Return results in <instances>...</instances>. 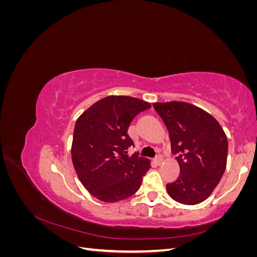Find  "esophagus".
Masks as SVG:
<instances>
[{
	"instance_id": "34e87169",
	"label": "esophagus",
	"mask_w": 257,
	"mask_h": 257,
	"mask_svg": "<svg viewBox=\"0 0 257 257\" xmlns=\"http://www.w3.org/2000/svg\"><path fill=\"white\" fill-rule=\"evenodd\" d=\"M162 162H163V158L161 155H157V157H155V163H157L158 165H161Z\"/></svg>"
}]
</instances>
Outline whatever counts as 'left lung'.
I'll list each match as a JSON object with an SVG mask.
<instances>
[{"instance_id": "left-lung-1", "label": "left lung", "mask_w": 257, "mask_h": 257, "mask_svg": "<svg viewBox=\"0 0 257 257\" xmlns=\"http://www.w3.org/2000/svg\"><path fill=\"white\" fill-rule=\"evenodd\" d=\"M168 130L180 176L166 185L169 196L183 205L209 197L226 168L228 143L211 114L185 102L154 103Z\"/></svg>"}]
</instances>
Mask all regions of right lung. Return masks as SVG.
<instances>
[{"mask_svg": "<svg viewBox=\"0 0 257 257\" xmlns=\"http://www.w3.org/2000/svg\"><path fill=\"white\" fill-rule=\"evenodd\" d=\"M151 105L131 96L110 95L88 108L76 121L72 161L79 180L95 198L115 203L135 194L150 161L127 149V134L135 116Z\"/></svg>", "mask_w": 257, "mask_h": 257, "instance_id": "add662e5", "label": "right lung"}]
</instances>
